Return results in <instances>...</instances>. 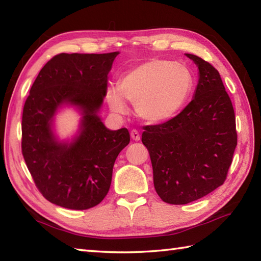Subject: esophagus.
<instances>
[{
    "instance_id": "obj_1",
    "label": "esophagus",
    "mask_w": 261,
    "mask_h": 261,
    "mask_svg": "<svg viewBox=\"0 0 261 261\" xmlns=\"http://www.w3.org/2000/svg\"><path fill=\"white\" fill-rule=\"evenodd\" d=\"M130 136H131V138H132V139H134L135 141H139V140H140V135H139V132H138L137 130H132V131L130 132Z\"/></svg>"
}]
</instances>
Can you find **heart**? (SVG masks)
I'll list each match as a JSON object with an SVG mask.
<instances>
[{
    "label": "heart",
    "mask_w": 261,
    "mask_h": 261,
    "mask_svg": "<svg viewBox=\"0 0 261 261\" xmlns=\"http://www.w3.org/2000/svg\"><path fill=\"white\" fill-rule=\"evenodd\" d=\"M194 81L185 65L166 59H151L130 69L120 84H110L107 101L115 113L124 114L127 102L147 122L160 123L178 114L190 97Z\"/></svg>",
    "instance_id": "b5f03b06"
}]
</instances>
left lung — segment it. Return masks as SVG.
I'll list each match as a JSON object with an SVG mask.
<instances>
[{
  "label": "left lung",
  "instance_id": "obj_1",
  "mask_svg": "<svg viewBox=\"0 0 261 261\" xmlns=\"http://www.w3.org/2000/svg\"><path fill=\"white\" fill-rule=\"evenodd\" d=\"M185 55L198 69L192 101L175 118L142 132L154 190L164 202L176 205L222 185L237 147L234 111L219 71L195 55Z\"/></svg>",
  "mask_w": 261,
  "mask_h": 261
}]
</instances>
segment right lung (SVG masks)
Returning a JSON list of instances; mask_svg holds the SVG:
<instances>
[{
  "mask_svg": "<svg viewBox=\"0 0 261 261\" xmlns=\"http://www.w3.org/2000/svg\"><path fill=\"white\" fill-rule=\"evenodd\" d=\"M119 54H59L31 86L22 114V154L38 190L58 206L87 210L101 203L115 159L130 142L127 129L110 130L99 115ZM65 107L81 119L76 134L62 141L56 115Z\"/></svg>",
  "mask_w": 261,
  "mask_h": 261,
  "instance_id": "obj_1",
  "label": "right lung"
}]
</instances>
